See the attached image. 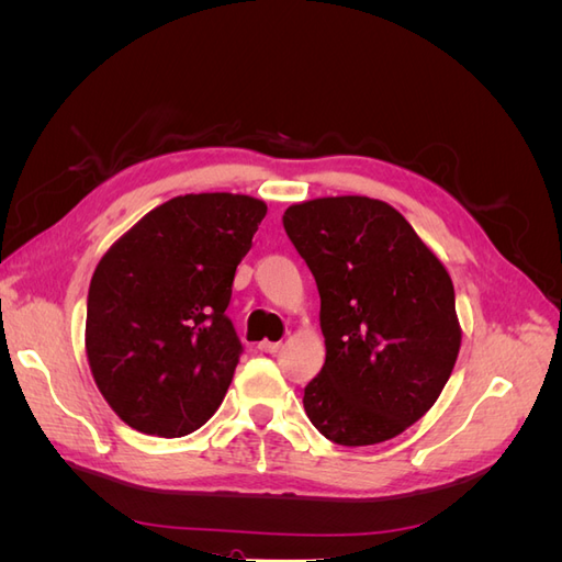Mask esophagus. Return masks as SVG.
Here are the masks:
<instances>
[{
    "instance_id": "obj_1",
    "label": "esophagus",
    "mask_w": 562,
    "mask_h": 562,
    "mask_svg": "<svg viewBox=\"0 0 562 562\" xmlns=\"http://www.w3.org/2000/svg\"><path fill=\"white\" fill-rule=\"evenodd\" d=\"M258 349L265 351V353H277L281 349V342H267V339H265V342L258 345Z\"/></svg>"
}]
</instances>
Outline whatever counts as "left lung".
I'll return each instance as SVG.
<instances>
[{
    "label": "left lung",
    "instance_id": "left-lung-1",
    "mask_svg": "<svg viewBox=\"0 0 562 562\" xmlns=\"http://www.w3.org/2000/svg\"><path fill=\"white\" fill-rule=\"evenodd\" d=\"M283 227L321 295L326 363L304 411L337 446H375L427 415L462 347L446 265L389 203L321 196L285 209Z\"/></svg>",
    "mask_w": 562,
    "mask_h": 562
}]
</instances>
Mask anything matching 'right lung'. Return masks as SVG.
I'll use <instances>...</instances> for the list:
<instances>
[{"label":"right lung","instance_id":"add662e5","mask_svg":"<svg viewBox=\"0 0 562 562\" xmlns=\"http://www.w3.org/2000/svg\"><path fill=\"white\" fill-rule=\"evenodd\" d=\"M265 213L248 194L176 196L100 258L87 359L98 391L135 431L180 438L223 403L241 353L225 310Z\"/></svg>","mask_w":562,"mask_h":562}]
</instances>
